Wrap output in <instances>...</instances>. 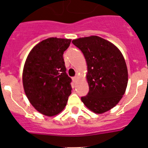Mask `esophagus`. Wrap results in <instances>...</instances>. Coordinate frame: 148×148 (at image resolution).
Segmentation results:
<instances>
[{
    "instance_id": "obj_1",
    "label": "esophagus",
    "mask_w": 148,
    "mask_h": 148,
    "mask_svg": "<svg viewBox=\"0 0 148 148\" xmlns=\"http://www.w3.org/2000/svg\"><path fill=\"white\" fill-rule=\"evenodd\" d=\"M72 80H73V81L74 82H75L77 81V77H73V78H72Z\"/></svg>"
}]
</instances>
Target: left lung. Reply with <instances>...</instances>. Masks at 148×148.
Wrapping results in <instances>:
<instances>
[{
	"mask_svg": "<svg viewBox=\"0 0 148 148\" xmlns=\"http://www.w3.org/2000/svg\"><path fill=\"white\" fill-rule=\"evenodd\" d=\"M84 56L87 65L88 95L81 98L93 112L102 114L115 107L125 93L128 82L126 62L120 49L97 36L72 41Z\"/></svg>",
	"mask_w": 148,
	"mask_h": 148,
	"instance_id": "8db88e82",
	"label": "left lung"
}]
</instances>
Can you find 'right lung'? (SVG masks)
<instances>
[{
    "label": "right lung",
    "instance_id": "1",
    "mask_svg": "<svg viewBox=\"0 0 148 148\" xmlns=\"http://www.w3.org/2000/svg\"><path fill=\"white\" fill-rule=\"evenodd\" d=\"M70 43L67 38H46L31 49L25 62V94L33 107L48 117L60 113L71 93V79L66 73L63 58Z\"/></svg>",
    "mask_w": 148,
    "mask_h": 148
}]
</instances>
